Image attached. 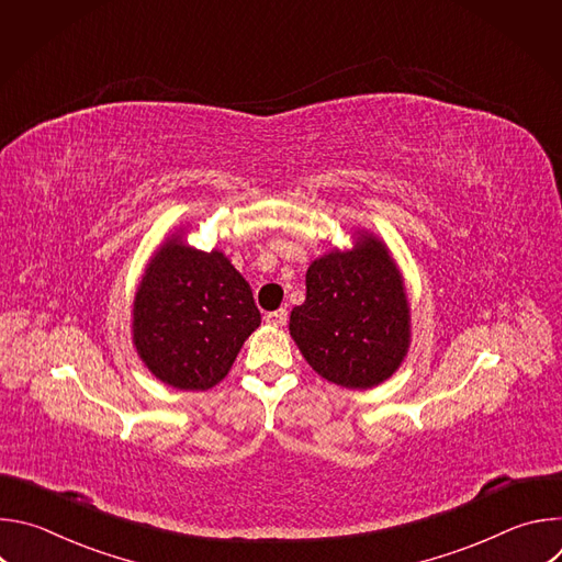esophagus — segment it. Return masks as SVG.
I'll return each instance as SVG.
<instances>
[{
	"instance_id": "1",
	"label": "esophagus",
	"mask_w": 562,
	"mask_h": 562,
	"mask_svg": "<svg viewBox=\"0 0 562 562\" xmlns=\"http://www.w3.org/2000/svg\"><path fill=\"white\" fill-rule=\"evenodd\" d=\"M265 319H267V325H271V327H282V325H286L289 313H286V308H278V311L267 313Z\"/></svg>"
}]
</instances>
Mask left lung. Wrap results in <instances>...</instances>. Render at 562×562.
Instances as JSON below:
<instances>
[{
	"label": "left lung",
	"mask_w": 562,
	"mask_h": 562,
	"mask_svg": "<svg viewBox=\"0 0 562 562\" xmlns=\"http://www.w3.org/2000/svg\"><path fill=\"white\" fill-rule=\"evenodd\" d=\"M405 282L378 237L360 233L351 251L317 258L306 271V297L291 311L289 331L304 360L329 382L371 389L409 349Z\"/></svg>",
	"instance_id": "obj_1"
}]
</instances>
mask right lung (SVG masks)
<instances>
[{
	"mask_svg": "<svg viewBox=\"0 0 562 562\" xmlns=\"http://www.w3.org/2000/svg\"><path fill=\"white\" fill-rule=\"evenodd\" d=\"M262 317L249 282L222 251L180 235L150 258L133 302V345L148 371L182 391L215 386Z\"/></svg>",
	"mask_w": 562,
	"mask_h": 562,
	"instance_id": "1",
	"label": "right lung"
}]
</instances>
